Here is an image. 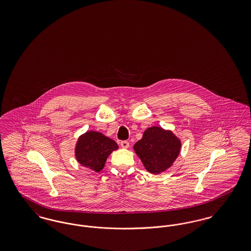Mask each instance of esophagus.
I'll return each mask as SVG.
<instances>
[{
  "mask_svg": "<svg viewBox=\"0 0 251 251\" xmlns=\"http://www.w3.org/2000/svg\"><path fill=\"white\" fill-rule=\"evenodd\" d=\"M120 146H121V148H123V149H128V148L130 147V143H129L128 141H121V142H120Z\"/></svg>",
  "mask_w": 251,
  "mask_h": 251,
  "instance_id": "obj_1",
  "label": "esophagus"
}]
</instances>
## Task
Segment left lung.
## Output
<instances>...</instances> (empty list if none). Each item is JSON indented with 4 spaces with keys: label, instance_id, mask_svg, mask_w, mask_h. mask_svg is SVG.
I'll list each match as a JSON object with an SVG mask.
<instances>
[{
    "label": "left lung",
    "instance_id": "left-lung-1",
    "mask_svg": "<svg viewBox=\"0 0 251 251\" xmlns=\"http://www.w3.org/2000/svg\"><path fill=\"white\" fill-rule=\"evenodd\" d=\"M181 150V140L171 130L152 126L144 131L142 138L134 144L133 151L145 169L154 175L173 166Z\"/></svg>",
    "mask_w": 251,
    "mask_h": 251
}]
</instances>
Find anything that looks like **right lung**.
<instances>
[{"label":"right lung","instance_id":"1","mask_svg":"<svg viewBox=\"0 0 251 251\" xmlns=\"http://www.w3.org/2000/svg\"><path fill=\"white\" fill-rule=\"evenodd\" d=\"M118 149L116 141L102 132L87 131L78 137L74 156L81 166L99 172L105 166L110 154Z\"/></svg>","mask_w":251,"mask_h":251}]
</instances>
